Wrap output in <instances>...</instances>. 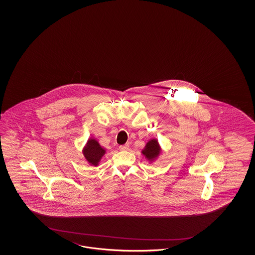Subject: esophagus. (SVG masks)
Here are the masks:
<instances>
[{
  "instance_id": "esophagus-1",
  "label": "esophagus",
  "mask_w": 255,
  "mask_h": 255,
  "mask_svg": "<svg viewBox=\"0 0 255 255\" xmlns=\"http://www.w3.org/2000/svg\"><path fill=\"white\" fill-rule=\"evenodd\" d=\"M119 148L121 149V150H127L128 148H129V143H126V144H124V145H122V146H120Z\"/></svg>"
}]
</instances>
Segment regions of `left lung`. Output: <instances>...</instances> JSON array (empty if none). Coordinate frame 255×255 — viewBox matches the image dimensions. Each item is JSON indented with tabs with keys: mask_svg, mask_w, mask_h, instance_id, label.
I'll return each mask as SVG.
<instances>
[{
	"mask_svg": "<svg viewBox=\"0 0 255 255\" xmlns=\"http://www.w3.org/2000/svg\"><path fill=\"white\" fill-rule=\"evenodd\" d=\"M162 151L161 146L156 138L148 140L145 147L142 149L141 153L145 156L149 162H154L155 160L160 156Z\"/></svg>",
	"mask_w": 255,
	"mask_h": 255,
	"instance_id": "left-lung-1",
	"label": "left lung"
}]
</instances>
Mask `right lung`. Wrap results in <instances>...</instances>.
<instances>
[{
    "label": "right lung",
    "instance_id": "add662e5",
    "mask_svg": "<svg viewBox=\"0 0 255 255\" xmlns=\"http://www.w3.org/2000/svg\"><path fill=\"white\" fill-rule=\"evenodd\" d=\"M106 152L107 149L102 147L99 142L93 137L88 139L85 147L82 149V153L84 155L86 161L93 166H97L100 163Z\"/></svg>",
    "mask_w": 255,
    "mask_h": 255
}]
</instances>
